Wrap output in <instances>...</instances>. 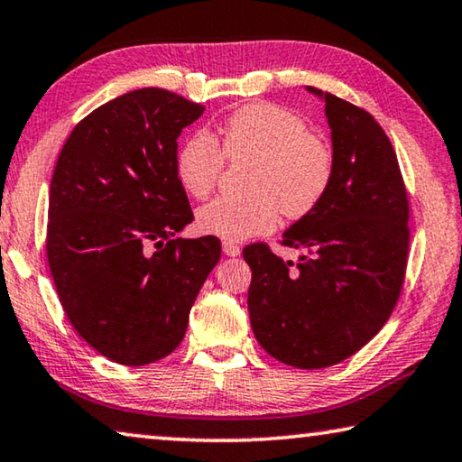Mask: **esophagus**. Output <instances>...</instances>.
Here are the masks:
<instances>
[{
    "instance_id": "obj_1",
    "label": "esophagus",
    "mask_w": 462,
    "mask_h": 462,
    "mask_svg": "<svg viewBox=\"0 0 462 462\" xmlns=\"http://www.w3.org/2000/svg\"><path fill=\"white\" fill-rule=\"evenodd\" d=\"M222 248H224V253L228 254V257H238V254H240V246L230 243V240H226V243L222 245Z\"/></svg>"
}]
</instances>
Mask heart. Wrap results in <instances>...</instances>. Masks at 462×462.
I'll use <instances>...</instances> for the list:
<instances>
[{
    "instance_id": "heart-1",
    "label": "heart",
    "mask_w": 462,
    "mask_h": 462,
    "mask_svg": "<svg viewBox=\"0 0 462 462\" xmlns=\"http://www.w3.org/2000/svg\"><path fill=\"white\" fill-rule=\"evenodd\" d=\"M222 148L208 131H195L177 153V179L185 191L203 199L230 160H253L243 197H217L197 211V226L224 240H245L275 228L280 211L302 217L327 195L335 156L304 119L275 105H248L219 127Z\"/></svg>"
}]
</instances>
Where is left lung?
<instances>
[{"mask_svg":"<svg viewBox=\"0 0 462 462\" xmlns=\"http://www.w3.org/2000/svg\"><path fill=\"white\" fill-rule=\"evenodd\" d=\"M309 92L325 100L331 187L283 232L282 245L302 251L298 263L265 243L243 254L261 347L294 368L317 370L347 360L389 320L405 282L409 199L397 153L374 116L335 94Z\"/></svg>","mask_w":462,"mask_h":462,"instance_id":"obj_1","label":"left lung"}]
</instances>
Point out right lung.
I'll return each mask as SVG.
<instances>
[{"instance_id": "right-lung-1", "label": "right lung", "mask_w": 462, "mask_h": 462, "mask_svg": "<svg viewBox=\"0 0 462 462\" xmlns=\"http://www.w3.org/2000/svg\"><path fill=\"white\" fill-rule=\"evenodd\" d=\"M205 106L162 88L123 94L82 119L49 189L47 259L78 335L108 360L145 365L179 347L222 254L193 222L177 139Z\"/></svg>"}]
</instances>
